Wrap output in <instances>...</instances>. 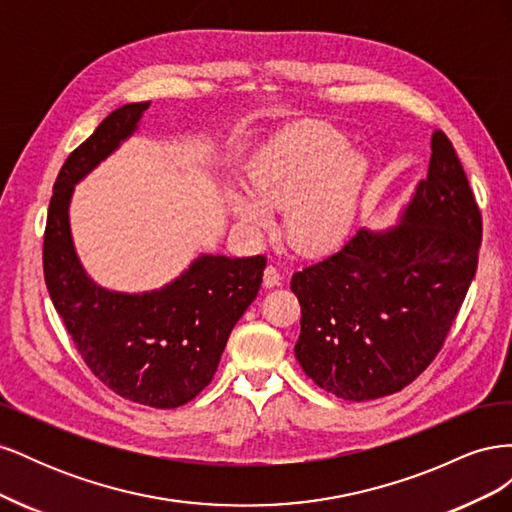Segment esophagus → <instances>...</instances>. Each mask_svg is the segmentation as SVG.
Returning <instances> with one entry per match:
<instances>
[{
  "label": "esophagus",
  "instance_id": "esophagus-1",
  "mask_svg": "<svg viewBox=\"0 0 512 512\" xmlns=\"http://www.w3.org/2000/svg\"><path fill=\"white\" fill-rule=\"evenodd\" d=\"M282 282V275L280 271H277L273 265H269L265 269V273H262V284H265V288H273Z\"/></svg>",
  "mask_w": 512,
  "mask_h": 512
}]
</instances>
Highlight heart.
Here are the masks:
<instances>
[{
    "mask_svg": "<svg viewBox=\"0 0 512 512\" xmlns=\"http://www.w3.org/2000/svg\"><path fill=\"white\" fill-rule=\"evenodd\" d=\"M369 177L363 153L333 128L309 123L280 134L250 166V190L232 188L228 203L252 232L288 209L286 237L303 254H329L354 228Z\"/></svg>",
    "mask_w": 512,
    "mask_h": 512,
    "instance_id": "1",
    "label": "heart"
}]
</instances>
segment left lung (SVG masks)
Returning a JSON list of instances; mask_svg holds the SVG:
<instances>
[{
  "label": "left lung",
  "mask_w": 512,
  "mask_h": 512,
  "mask_svg": "<svg viewBox=\"0 0 512 512\" xmlns=\"http://www.w3.org/2000/svg\"><path fill=\"white\" fill-rule=\"evenodd\" d=\"M483 237L480 211L446 134H431L427 179L395 224L361 228L337 254L292 275L299 365L320 389L369 401L433 361L466 299Z\"/></svg>",
  "instance_id": "1"
}]
</instances>
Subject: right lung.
I'll return each mask as SVG.
<instances>
[{"instance_id":"obj_1","label":"right lung","mask_w":512,"mask_h":512,"mask_svg":"<svg viewBox=\"0 0 512 512\" xmlns=\"http://www.w3.org/2000/svg\"><path fill=\"white\" fill-rule=\"evenodd\" d=\"M149 104L117 108L61 166L46 218L44 280L87 367L119 397L168 410L211 382L267 258L200 254L175 280L145 292L104 288L85 271L70 228L74 188L138 132Z\"/></svg>"}]
</instances>
